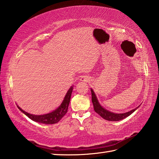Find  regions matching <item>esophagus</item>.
Instances as JSON below:
<instances>
[{"label": "esophagus", "instance_id": "1", "mask_svg": "<svg viewBox=\"0 0 159 159\" xmlns=\"http://www.w3.org/2000/svg\"><path fill=\"white\" fill-rule=\"evenodd\" d=\"M80 80H81V81H83V82H88L89 81V78L87 76H83L81 78V79H80Z\"/></svg>", "mask_w": 159, "mask_h": 159}]
</instances>
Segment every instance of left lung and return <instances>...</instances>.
<instances>
[{"label":"left lung","instance_id":"left-lung-1","mask_svg":"<svg viewBox=\"0 0 159 159\" xmlns=\"http://www.w3.org/2000/svg\"><path fill=\"white\" fill-rule=\"evenodd\" d=\"M91 92H92V103L93 105V109L94 111L96 112L102 117L103 119L108 120V121H119L121 120H123L124 118H126V117L129 116L130 115L133 113L134 111H135L138 107L135 108V109L133 110H131L130 111H128L127 113H114L112 112H110V111H107L106 109H104V108H102L100 105V104L98 103V101L96 96L94 93L92 89H91Z\"/></svg>","mask_w":159,"mask_h":159}]
</instances>
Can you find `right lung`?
<instances>
[{
  "mask_svg": "<svg viewBox=\"0 0 159 159\" xmlns=\"http://www.w3.org/2000/svg\"><path fill=\"white\" fill-rule=\"evenodd\" d=\"M73 87H71V88L68 90V92L66 93V95L64 98L63 102L61 104L60 107L57 109L55 111H52V113H50L46 115H42V116H35V115L29 114L23 111L21 108L18 106V109L22 111L23 113H25L30 119L35 121L37 122L46 124H56L62 119V117L65 116L67 112L68 109L69 103L70 101L71 95H72Z\"/></svg>",
  "mask_w": 159,
  "mask_h": 159,
  "instance_id": "add662e5",
  "label": "right lung"
}]
</instances>
